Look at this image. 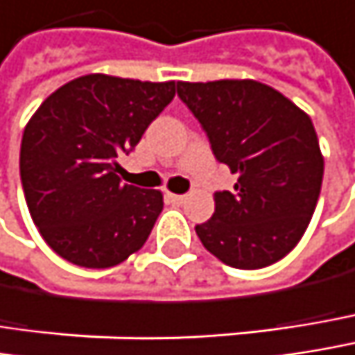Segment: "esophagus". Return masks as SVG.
<instances>
[{
  "label": "esophagus",
  "mask_w": 355,
  "mask_h": 355,
  "mask_svg": "<svg viewBox=\"0 0 355 355\" xmlns=\"http://www.w3.org/2000/svg\"><path fill=\"white\" fill-rule=\"evenodd\" d=\"M166 199H168L171 203H175V205H180L187 197H184V195H175V193H166Z\"/></svg>",
  "instance_id": "1"
}]
</instances>
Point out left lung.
<instances>
[{
    "instance_id": "left-lung-1",
    "label": "left lung",
    "mask_w": 355,
    "mask_h": 355,
    "mask_svg": "<svg viewBox=\"0 0 355 355\" xmlns=\"http://www.w3.org/2000/svg\"><path fill=\"white\" fill-rule=\"evenodd\" d=\"M215 158L238 180L215 193V213L195 227L223 264L256 270L301 242L317 207L323 154L311 117L276 89L252 79L178 81Z\"/></svg>"
}]
</instances>
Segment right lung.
Segmentation results:
<instances>
[{"instance_id": "1", "label": "right lung", "mask_w": 355, "mask_h": 355, "mask_svg": "<svg viewBox=\"0 0 355 355\" xmlns=\"http://www.w3.org/2000/svg\"><path fill=\"white\" fill-rule=\"evenodd\" d=\"M177 83L85 75L49 95L26 123L19 177L50 248L83 268H112L148 240L162 193L121 182L117 158L175 97Z\"/></svg>"}]
</instances>
